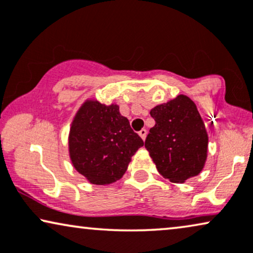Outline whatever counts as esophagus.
<instances>
[{"label": "esophagus", "instance_id": "34e87169", "mask_svg": "<svg viewBox=\"0 0 253 253\" xmlns=\"http://www.w3.org/2000/svg\"><path fill=\"white\" fill-rule=\"evenodd\" d=\"M139 135L142 137V140L144 141V140H146V137H147V130L146 129H141L139 132Z\"/></svg>", "mask_w": 253, "mask_h": 253}]
</instances>
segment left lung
<instances>
[{
  "instance_id": "1",
  "label": "left lung",
  "mask_w": 253,
  "mask_h": 253,
  "mask_svg": "<svg viewBox=\"0 0 253 253\" xmlns=\"http://www.w3.org/2000/svg\"><path fill=\"white\" fill-rule=\"evenodd\" d=\"M155 126L144 147L158 172L172 183L198 176L207 160L208 134L193 100L185 95L150 111Z\"/></svg>"
}]
</instances>
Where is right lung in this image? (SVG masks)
I'll use <instances>...</instances> for the list:
<instances>
[{
    "mask_svg": "<svg viewBox=\"0 0 253 253\" xmlns=\"http://www.w3.org/2000/svg\"><path fill=\"white\" fill-rule=\"evenodd\" d=\"M143 144L117 104L105 105L97 99H86L70 125V161L77 172L95 185L119 180Z\"/></svg>",
    "mask_w": 253,
    "mask_h": 253,
    "instance_id": "obj_1",
    "label": "right lung"
}]
</instances>
